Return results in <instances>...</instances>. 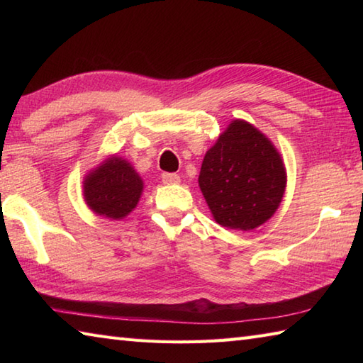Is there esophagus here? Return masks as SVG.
Returning a JSON list of instances; mask_svg holds the SVG:
<instances>
[{
	"label": "esophagus",
	"mask_w": 363,
	"mask_h": 363,
	"mask_svg": "<svg viewBox=\"0 0 363 363\" xmlns=\"http://www.w3.org/2000/svg\"><path fill=\"white\" fill-rule=\"evenodd\" d=\"M162 181L165 184H177L181 182V177L176 173H162Z\"/></svg>",
	"instance_id": "34e87169"
}]
</instances>
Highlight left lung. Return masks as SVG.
<instances>
[{
  "label": "left lung",
  "mask_w": 363,
  "mask_h": 363,
  "mask_svg": "<svg viewBox=\"0 0 363 363\" xmlns=\"http://www.w3.org/2000/svg\"><path fill=\"white\" fill-rule=\"evenodd\" d=\"M198 182L218 225L251 230L279 207L287 176L273 143L235 120L206 152Z\"/></svg>",
  "instance_id": "8db88e82"
}]
</instances>
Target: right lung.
Here are the masks:
<instances>
[{
    "label": "right lung",
    "instance_id": "right-lung-1",
    "mask_svg": "<svg viewBox=\"0 0 363 363\" xmlns=\"http://www.w3.org/2000/svg\"><path fill=\"white\" fill-rule=\"evenodd\" d=\"M143 182L126 160L111 157L84 181V198L95 213L120 220L134 209Z\"/></svg>",
    "mask_w": 363,
    "mask_h": 363
}]
</instances>
